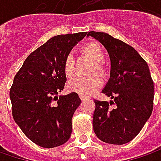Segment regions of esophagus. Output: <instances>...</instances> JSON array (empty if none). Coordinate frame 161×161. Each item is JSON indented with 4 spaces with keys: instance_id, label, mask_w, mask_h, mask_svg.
Returning a JSON list of instances; mask_svg holds the SVG:
<instances>
[{
    "instance_id": "34e87169",
    "label": "esophagus",
    "mask_w": 161,
    "mask_h": 161,
    "mask_svg": "<svg viewBox=\"0 0 161 161\" xmlns=\"http://www.w3.org/2000/svg\"><path fill=\"white\" fill-rule=\"evenodd\" d=\"M80 98L82 101H84V100H87V99H88V97H87L82 96V95H80Z\"/></svg>"
}]
</instances>
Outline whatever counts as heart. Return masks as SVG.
<instances>
[{"mask_svg":"<svg viewBox=\"0 0 161 161\" xmlns=\"http://www.w3.org/2000/svg\"><path fill=\"white\" fill-rule=\"evenodd\" d=\"M80 52L87 57L95 63V67L93 72L97 71L98 73L104 75L105 68L101 64L105 60V52L102 47L95 41H90L80 48ZM64 71L67 77H71L75 71V59L71 53H69L64 62ZM102 80L98 75H93L90 77H81L77 76L71 79L68 82V90L72 92H76L82 96H89L90 94L96 92L102 86Z\"/></svg>","mask_w":161,"mask_h":161,"instance_id":"b5f03b06","label":"heart"}]
</instances>
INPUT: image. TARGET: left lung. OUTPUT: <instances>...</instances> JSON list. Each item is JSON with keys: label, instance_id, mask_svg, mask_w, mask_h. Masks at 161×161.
<instances>
[{"label": "left lung", "instance_id": "left-lung-1", "mask_svg": "<svg viewBox=\"0 0 161 161\" xmlns=\"http://www.w3.org/2000/svg\"><path fill=\"white\" fill-rule=\"evenodd\" d=\"M89 36L108 50L111 63L110 78L102 90L111 100H94V133L104 142L122 145L141 132L152 113L154 84L149 66L123 41L103 32L90 31ZM109 103L115 108H109Z\"/></svg>", "mask_w": 161, "mask_h": 161}]
</instances>
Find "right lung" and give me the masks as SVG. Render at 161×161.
<instances>
[{
	"mask_svg": "<svg viewBox=\"0 0 161 161\" xmlns=\"http://www.w3.org/2000/svg\"><path fill=\"white\" fill-rule=\"evenodd\" d=\"M87 32L55 36L30 53L18 71L10 88L12 115L24 134L43 148L66 142L71 134V119L81 103L64 88L65 57Z\"/></svg>",
	"mask_w": 161,
	"mask_h": 161,
	"instance_id": "right-lung-1",
	"label": "right lung"
}]
</instances>
